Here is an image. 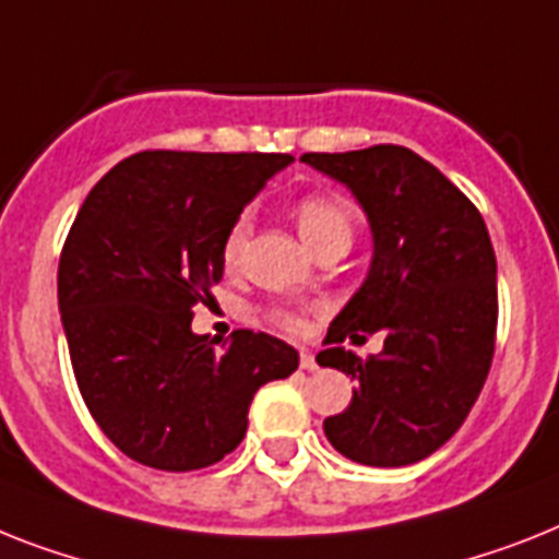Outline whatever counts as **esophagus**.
<instances>
[{"instance_id": "obj_1", "label": "esophagus", "mask_w": 559, "mask_h": 559, "mask_svg": "<svg viewBox=\"0 0 559 559\" xmlns=\"http://www.w3.org/2000/svg\"><path fill=\"white\" fill-rule=\"evenodd\" d=\"M299 366H302V371H317V357L311 352H302L299 354Z\"/></svg>"}]
</instances>
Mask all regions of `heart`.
Returning <instances> with one entry per match:
<instances>
[{
    "instance_id": "obj_1",
    "label": "heart",
    "mask_w": 559,
    "mask_h": 559,
    "mask_svg": "<svg viewBox=\"0 0 559 559\" xmlns=\"http://www.w3.org/2000/svg\"><path fill=\"white\" fill-rule=\"evenodd\" d=\"M294 219H297L299 234H302V239H306L311 251L322 248L325 242H331V239H348V242H352V207L345 205L343 200H336V197L313 193V197L299 200L297 205H294ZM248 237H251V216L242 214L234 219V225H230L228 234H225L223 260L228 269H237L239 262H242ZM271 320H274L280 329L290 331V334H302V331H306V317H299V313L294 311L274 308V311H271Z\"/></svg>"
}]
</instances>
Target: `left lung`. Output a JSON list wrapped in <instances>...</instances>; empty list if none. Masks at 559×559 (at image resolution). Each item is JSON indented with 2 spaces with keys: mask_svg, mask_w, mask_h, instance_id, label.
Masks as SVG:
<instances>
[{
  "mask_svg": "<svg viewBox=\"0 0 559 559\" xmlns=\"http://www.w3.org/2000/svg\"><path fill=\"white\" fill-rule=\"evenodd\" d=\"M343 182L371 225L366 283L336 313L320 366L357 382L352 405L322 423L336 451L373 468L435 454L463 426L491 368L497 336V260L474 202L403 145L302 154ZM380 330L383 352L345 353Z\"/></svg>",
  "mask_w": 559,
  "mask_h": 559,
  "instance_id": "left-lung-1",
  "label": "left lung"
}]
</instances>
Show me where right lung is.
Listing matches in <instances>:
<instances>
[{
    "label": "right lung",
    "instance_id": "obj_1",
    "mask_svg": "<svg viewBox=\"0 0 559 559\" xmlns=\"http://www.w3.org/2000/svg\"><path fill=\"white\" fill-rule=\"evenodd\" d=\"M288 154L142 151L82 202L59 257V313L87 412L114 445L159 472H197L237 449L260 385L299 354L239 329L193 334L223 280V242Z\"/></svg>",
    "mask_w": 559,
    "mask_h": 559
}]
</instances>
